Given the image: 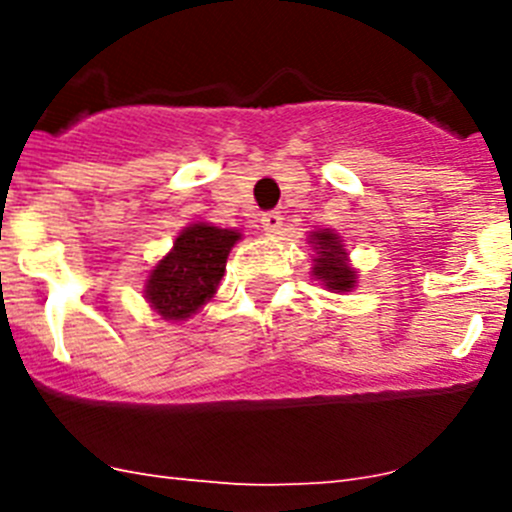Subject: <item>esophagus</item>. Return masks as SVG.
<instances>
[{
  "label": "esophagus",
  "instance_id": "1",
  "mask_svg": "<svg viewBox=\"0 0 512 512\" xmlns=\"http://www.w3.org/2000/svg\"><path fill=\"white\" fill-rule=\"evenodd\" d=\"M282 212L277 210H271V212H264L261 215V228H264L266 235H277L279 230H282Z\"/></svg>",
  "mask_w": 512,
  "mask_h": 512
}]
</instances>
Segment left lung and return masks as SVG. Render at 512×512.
Here are the masks:
<instances>
[{
    "mask_svg": "<svg viewBox=\"0 0 512 512\" xmlns=\"http://www.w3.org/2000/svg\"><path fill=\"white\" fill-rule=\"evenodd\" d=\"M312 243L318 248L315 277L323 279L325 287L338 289V292H348V289L354 287L356 274L348 269L346 251H343L338 235L330 233V230H320V233H315Z\"/></svg>",
    "mask_w": 512,
    "mask_h": 512,
    "instance_id": "8db88e82",
    "label": "left lung"
}]
</instances>
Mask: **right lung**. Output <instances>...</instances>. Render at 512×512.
<instances>
[{
    "mask_svg": "<svg viewBox=\"0 0 512 512\" xmlns=\"http://www.w3.org/2000/svg\"><path fill=\"white\" fill-rule=\"evenodd\" d=\"M241 235L215 225H189L174 241L171 253L158 261L146 284L153 310L166 320H184L200 310L223 279L225 261Z\"/></svg>",
    "mask_w": 512,
    "mask_h": 512,
    "instance_id": "add662e5",
    "label": "right lung"
}]
</instances>
